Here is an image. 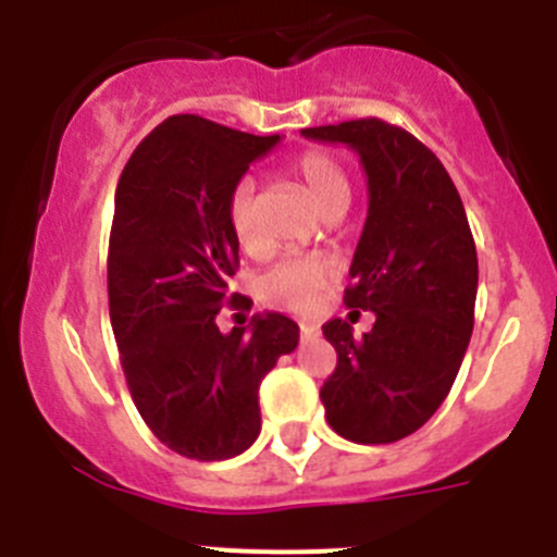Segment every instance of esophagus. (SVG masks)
I'll list each match as a JSON object with an SVG mask.
<instances>
[{"label": "esophagus", "mask_w": 557, "mask_h": 557, "mask_svg": "<svg viewBox=\"0 0 557 557\" xmlns=\"http://www.w3.org/2000/svg\"><path fill=\"white\" fill-rule=\"evenodd\" d=\"M318 334H321V326H318V323H309V321L301 323V337L304 339H314Z\"/></svg>", "instance_id": "esophagus-1"}]
</instances>
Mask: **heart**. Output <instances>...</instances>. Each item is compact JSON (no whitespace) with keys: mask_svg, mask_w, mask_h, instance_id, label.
Segmentation results:
<instances>
[{"mask_svg":"<svg viewBox=\"0 0 557 557\" xmlns=\"http://www.w3.org/2000/svg\"><path fill=\"white\" fill-rule=\"evenodd\" d=\"M287 172L295 184L307 191L314 209L329 218L332 211L346 209L351 200V184H348L346 170L339 166L334 156L323 150H304L287 164ZM228 228L234 234L236 245L250 256H259L268 248L259 211H256V189L248 178L231 189L228 206H225ZM339 273V264L329 253H295L284 256L259 282V295L270 307L289 309V312H309L321 304L329 284H334Z\"/></svg>","mask_w":557,"mask_h":557,"instance_id":"heart-1","label":"heart"}]
</instances>
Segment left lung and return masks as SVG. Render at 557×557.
Here are the masks:
<instances>
[{"label": "left lung", "mask_w": 557, "mask_h": 557, "mask_svg": "<svg viewBox=\"0 0 557 557\" xmlns=\"http://www.w3.org/2000/svg\"><path fill=\"white\" fill-rule=\"evenodd\" d=\"M301 133L357 150L368 175L343 301L376 323L362 337L343 318L323 323L337 351L321 387L326 421L354 444H393L421 430L455 385L474 329V236L449 172L405 127L368 116Z\"/></svg>", "instance_id": "8db88e82"}]
</instances>
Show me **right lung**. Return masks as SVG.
Returning <instances> with one entry per match:
<instances>
[{
  "label": "right lung",
  "mask_w": 557,
  "mask_h": 557,
  "mask_svg": "<svg viewBox=\"0 0 557 557\" xmlns=\"http://www.w3.org/2000/svg\"><path fill=\"white\" fill-rule=\"evenodd\" d=\"M275 141L178 113L147 133L116 184L108 309L122 371L152 435L189 460L253 444L259 385L298 346V323L278 312L228 334L218 326L223 307L250 309L228 287L239 268L228 195Z\"/></svg>",
  "instance_id": "add662e5"
}]
</instances>
